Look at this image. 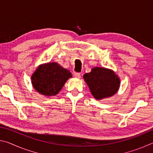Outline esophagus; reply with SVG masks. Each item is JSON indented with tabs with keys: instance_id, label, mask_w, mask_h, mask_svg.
I'll use <instances>...</instances> for the list:
<instances>
[{
	"instance_id": "obj_1",
	"label": "esophagus",
	"mask_w": 153,
	"mask_h": 153,
	"mask_svg": "<svg viewBox=\"0 0 153 153\" xmlns=\"http://www.w3.org/2000/svg\"><path fill=\"white\" fill-rule=\"evenodd\" d=\"M74 76L76 77V78H80V77H81V76H80V74L79 73H76L74 74Z\"/></svg>"
}]
</instances>
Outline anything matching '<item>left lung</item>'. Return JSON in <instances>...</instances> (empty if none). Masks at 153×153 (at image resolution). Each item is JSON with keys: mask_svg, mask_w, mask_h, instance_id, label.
<instances>
[{"mask_svg": "<svg viewBox=\"0 0 153 153\" xmlns=\"http://www.w3.org/2000/svg\"><path fill=\"white\" fill-rule=\"evenodd\" d=\"M83 77L92 94L97 100L114 95L120 87V80L117 75L103 67H94Z\"/></svg>", "mask_w": 153, "mask_h": 153, "instance_id": "8db88e82", "label": "left lung"}]
</instances>
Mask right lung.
Wrapping results in <instances>:
<instances>
[{"label": "right lung", "instance_id": "add662e5", "mask_svg": "<svg viewBox=\"0 0 153 153\" xmlns=\"http://www.w3.org/2000/svg\"><path fill=\"white\" fill-rule=\"evenodd\" d=\"M71 73L56 63H49L40 66L32 77L33 86L45 96L56 95L61 90Z\"/></svg>", "mask_w": 153, "mask_h": 153}]
</instances>
